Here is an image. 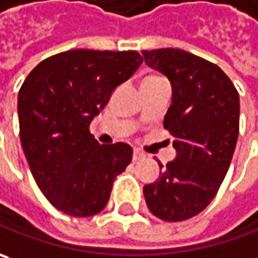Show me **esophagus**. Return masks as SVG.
Wrapping results in <instances>:
<instances>
[{"instance_id": "1", "label": "esophagus", "mask_w": 258, "mask_h": 258, "mask_svg": "<svg viewBox=\"0 0 258 258\" xmlns=\"http://www.w3.org/2000/svg\"><path fill=\"white\" fill-rule=\"evenodd\" d=\"M146 157V154L140 150H134L133 151V160L134 162H137V160H141V159H144Z\"/></svg>"}]
</instances>
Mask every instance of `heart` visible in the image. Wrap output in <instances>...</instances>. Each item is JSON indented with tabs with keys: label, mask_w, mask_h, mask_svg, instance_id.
<instances>
[{
	"label": "heart",
	"mask_w": 258,
	"mask_h": 258,
	"mask_svg": "<svg viewBox=\"0 0 258 258\" xmlns=\"http://www.w3.org/2000/svg\"><path fill=\"white\" fill-rule=\"evenodd\" d=\"M157 79H160V78H156V76H149V78H146L144 81H157Z\"/></svg>",
	"instance_id": "heart-1"
}]
</instances>
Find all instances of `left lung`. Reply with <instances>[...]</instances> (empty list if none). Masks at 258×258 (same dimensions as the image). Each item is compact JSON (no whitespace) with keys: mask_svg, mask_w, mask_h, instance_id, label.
<instances>
[{"mask_svg":"<svg viewBox=\"0 0 258 258\" xmlns=\"http://www.w3.org/2000/svg\"><path fill=\"white\" fill-rule=\"evenodd\" d=\"M147 66L172 85L163 125L176 157L143 187L150 212L169 222L192 218L215 198L228 172L240 130V96L222 69L180 49L143 50Z\"/></svg>","mask_w":258,"mask_h":258,"instance_id":"obj_1","label":"left lung"}]
</instances>
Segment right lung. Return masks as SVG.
Masks as SVG:
<instances>
[{"mask_svg": "<svg viewBox=\"0 0 258 258\" xmlns=\"http://www.w3.org/2000/svg\"><path fill=\"white\" fill-rule=\"evenodd\" d=\"M141 63L134 50L75 49L40 62L21 85L20 140L30 170L43 195L68 215L101 212L133 159L125 143L98 144L89 124Z\"/></svg>", "mask_w": 258, "mask_h": 258, "instance_id": "1", "label": "right lung"}]
</instances>
